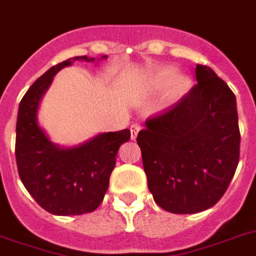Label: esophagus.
I'll use <instances>...</instances> for the list:
<instances>
[{
    "label": "esophagus",
    "mask_w": 256,
    "mask_h": 256,
    "mask_svg": "<svg viewBox=\"0 0 256 256\" xmlns=\"http://www.w3.org/2000/svg\"><path fill=\"white\" fill-rule=\"evenodd\" d=\"M140 130H141V126L140 124H132L130 126V132H132V140H136V136H138V132H140Z\"/></svg>",
    "instance_id": "obj_1"
}]
</instances>
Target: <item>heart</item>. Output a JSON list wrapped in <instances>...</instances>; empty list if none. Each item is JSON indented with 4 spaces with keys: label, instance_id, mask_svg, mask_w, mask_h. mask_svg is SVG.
<instances>
[{
    "label": "heart",
    "instance_id": "heart-1",
    "mask_svg": "<svg viewBox=\"0 0 256 256\" xmlns=\"http://www.w3.org/2000/svg\"><path fill=\"white\" fill-rule=\"evenodd\" d=\"M150 86L157 91L165 88V102L172 104L186 95L190 87V80L184 75H176L174 68L164 67L150 75Z\"/></svg>",
    "mask_w": 256,
    "mask_h": 256
}]
</instances>
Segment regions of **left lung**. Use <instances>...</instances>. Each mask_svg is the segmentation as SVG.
Segmentation results:
<instances>
[{"mask_svg":"<svg viewBox=\"0 0 256 256\" xmlns=\"http://www.w3.org/2000/svg\"><path fill=\"white\" fill-rule=\"evenodd\" d=\"M198 84L138 132L148 186L172 214H198L219 202L239 162L236 98L212 68L198 64Z\"/></svg>","mask_w":256,"mask_h":256,"instance_id":"left-lung-1","label":"left lung"}]
</instances>
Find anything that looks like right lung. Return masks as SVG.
<instances>
[{
  "mask_svg": "<svg viewBox=\"0 0 256 256\" xmlns=\"http://www.w3.org/2000/svg\"><path fill=\"white\" fill-rule=\"evenodd\" d=\"M78 60L95 62L94 58L76 56L50 68L21 99L16 126L20 178L38 206L58 216L88 214L100 206L120 146L130 140V130L124 128L98 134L80 145L60 148L38 126V104L54 76Z\"/></svg>",
  "mask_w": 256,
  "mask_h": 256,
  "instance_id": "right-lung-1",
  "label": "right lung"
}]
</instances>
